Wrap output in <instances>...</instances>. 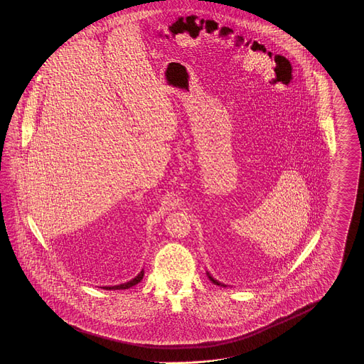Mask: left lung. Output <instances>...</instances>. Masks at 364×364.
I'll use <instances>...</instances> for the list:
<instances>
[{"label": "left lung", "mask_w": 364, "mask_h": 364, "mask_svg": "<svg viewBox=\"0 0 364 364\" xmlns=\"http://www.w3.org/2000/svg\"><path fill=\"white\" fill-rule=\"evenodd\" d=\"M207 276H208V279H210V281H212V282H213V284H215V285H218V287H226V285H225V284H221V282H218V281H217V279H213V277H212V276H210V274H209V272H207Z\"/></svg>", "instance_id": "1"}]
</instances>
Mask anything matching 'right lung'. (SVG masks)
Instances as JSON below:
<instances>
[{"label": "right lung", "mask_w": 364, "mask_h": 364, "mask_svg": "<svg viewBox=\"0 0 364 364\" xmlns=\"http://www.w3.org/2000/svg\"><path fill=\"white\" fill-rule=\"evenodd\" d=\"M144 276V269H141L140 273H138V276H135L134 279L124 282V284H119V285H114V287H102V289L105 290H124V289H130V287H135L136 284H139L141 279Z\"/></svg>", "instance_id": "add662e5"}]
</instances>
